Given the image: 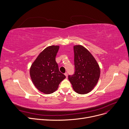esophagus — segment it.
I'll return each instance as SVG.
<instances>
[{"label": "esophagus", "mask_w": 129, "mask_h": 129, "mask_svg": "<svg viewBox=\"0 0 129 129\" xmlns=\"http://www.w3.org/2000/svg\"><path fill=\"white\" fill-rule=\"evenodd\" d=\"M64 75H65V76L66 77V78H67V77H68V74H67V73H65L64 74Z\"/></svg>", "instance_id": "obj_1"}]
</instances>
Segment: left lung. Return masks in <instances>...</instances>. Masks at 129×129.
<instances>
[{
  "instance_id": "obj_1",
  "label": "left lung",
  "mask_w": 129,
  "mask_h": 129,
  "mask_svg": "<svg viewBox=\"0 0 129 129\" xmlns=\"http://www.w3.org/2000/svg\"><path fill=\"white\" fill-rule=\"evenodd\" d=\"M75 74L68 76L74 91L84 94L91 92L96 85L100 76V68L90 51L81 45H75Z\"/></svg>"
}]
</instances>
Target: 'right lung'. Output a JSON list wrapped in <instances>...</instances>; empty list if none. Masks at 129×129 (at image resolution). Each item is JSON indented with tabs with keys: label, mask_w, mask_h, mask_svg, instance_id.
Here are the masks:
<instances>
[{
	"label": "right lung",
	"mask_w": 129,
	"mask_h": 129,
	"mask_svg": "<svg viewBox=\"0 0 129 129\" xmlns=\"http://www.w3.org/2000/svg\"><path fill=\"white\" fill-rule=\"evenodd\" d=\"M59 46H50L39 53L30 67L29 74L34 85L40 92L49 94L58 88L66 77L59 71L55 57Z\"/></svg>",
	"instance_id": "add662e5"
}]
</instances>
